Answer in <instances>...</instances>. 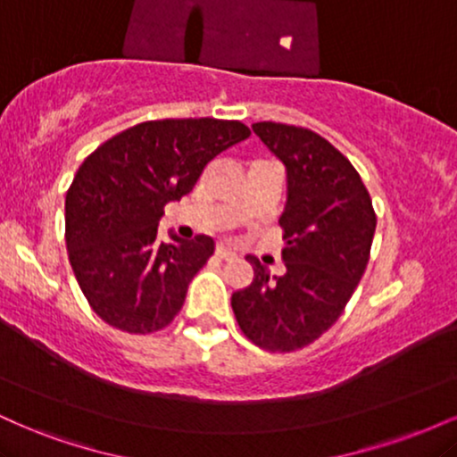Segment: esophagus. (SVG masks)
Listing matches in <instances>:
<instances>
[{
  "label": "esophagus",
  "instance_id": "obj_1",
  "mask_svg": "<svg viewBox=\"0 0 457 457\" xmlns=\"http://www.w3.org/2000/svg\"><path fill=\"white\" fill-rule=\"evenodd\" d=\"M214 253H217L221 260H234V258H236V251L228 249V246H223V245H219Z\"/></svg>",
  "mask_w": 457,
  "mask_h": 457
}]
</instances>
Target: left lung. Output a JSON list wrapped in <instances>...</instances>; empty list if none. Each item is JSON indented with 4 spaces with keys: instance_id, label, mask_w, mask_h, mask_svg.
Returning a JSON list of instances; mask_svg holds the SVG:
<instances>
[{
    "instance_id": "obj_1",
    "label": "left lung",
    "mask_w": 457,
    "mask_h": 457,
    "mask_svg": "<svg viewBox=\"0 0 457 457\" xmlns=\"http://www.w3.org/2000/svg\"><path fill=\"white\" fill-rule=\"evenodd\" d=\"M287 170L281 258L270 277L253 255V281L232 295L246 339L270 353H295L337 322L367 269L376 212L359 171L330 141L281 122L253 124Z\"/></svg>"
}]
</instances>
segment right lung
I'll use <instances>...</instances> for the list:
<instances>
[{
  "label": "right lung",
  "mask_w": 457,
  "mask_h": 457,
  "mask_svg": "<svg viewBox=\"0 0 457 457\" xmlns=\"http://www.w3.org/2000/svg\"><path fill=\"white\" fill-rule=\"evenodd\" d=\"M251 135L238 120H148L81 162L66 191V249L79 287L109 327L165 328L212 255L211 236L161 243L167 202L185 197L214 156Z\"/></svg>",
  "instance_id": "1"
}]
</instances>
